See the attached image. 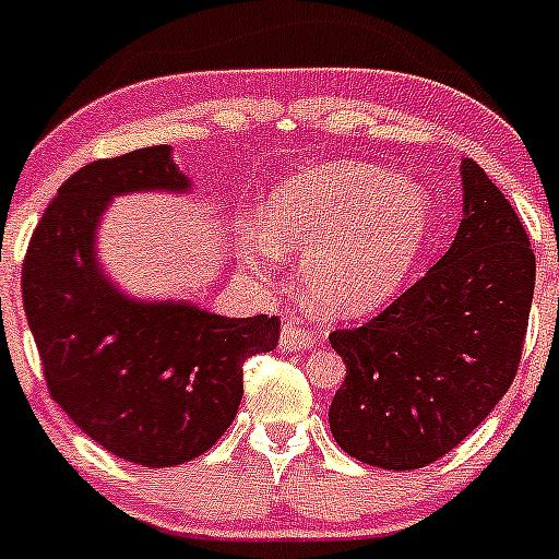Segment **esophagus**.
<instances>
[{"instance_id": "1", "label": "esophagus", "mask_w": 559, "mask_h": 559, "mask_svg": "<svg viewBox=\"0 0 559 559\" xmlns=\"http://www.w3.org/2000/svg\"><path fill=\"white\" fill-rule=\"evenodd\" d=\"M313 346V332L300 319H289L281 330V348L284 352H306Z\"/></svg>"}]
</instances>
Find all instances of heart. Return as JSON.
Wrapping results in <instances>:
<instances>
[{"instance_id":"1","label":"heart","mask_w":559,"mask_h":559,"mask_svg":"<svg viewBox=\"0 0 559 559\" xmlns=\"http://www.w3.org/2000/svg\"><path fill=\"white\" fill-rule=\"evenodd\" d=\"M432 229L421 186L373 165L335 162L286 180L267 202L264 238L246 253L267 264L273 246L302 259V284L324 313L381 308L408 278Z\"/></svg>"}]
</instances>
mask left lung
<instances>
[{"mask_svg": "<svg viewBox=\"0 0 559 559\" xmlns=\"http://www.w3.org/2000/svg\"><path fill=\"white\" fill-rule=\"evenodd\" d=\"M452 248L359 326L332 330L346 379L330 405L337 447L414 471L465 441L514 381L535 289L527 229L473 159L462 162Z\"/></svg>", "mask_w": 559, "mask_h": 559, "instance_id": "obj_1", "label": "left lung"}]
</instances>
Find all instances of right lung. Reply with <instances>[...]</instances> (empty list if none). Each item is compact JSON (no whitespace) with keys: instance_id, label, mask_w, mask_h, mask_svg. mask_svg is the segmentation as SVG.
Segmentation results:
<instances>
[{"instance_id":"1","label":"right lung","mask_w":559,"mask_h":559,"mask_svg":"<svg viewBox=\"0 0 559 559\" xmlns=\"http://www.w3.org/2000/svg\"><path fill=\"white\" fill-rule=\"evenodd\" d=\"M138 189H189L167 145L70 175L32 233L21 289L50 397L110 454L170 467L227 432L246 359L278 346L281 319L118 295L94 262V229L112 194Z\"/></svg>"}]
</instances>
